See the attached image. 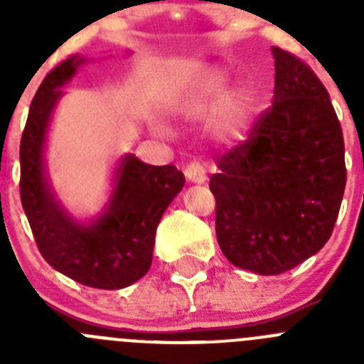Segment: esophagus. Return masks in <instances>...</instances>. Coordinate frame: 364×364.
Here are the masks:
<instances>
[{"mask_svg": "<svg viewBox=\"0 0 364 364\" xmlns=\"http://www.w3.org/2000/svg\"><path fill=\"white\" fill-rule=\"evenodd\" d=\"M184 173L186 176H188L189 182H195V184H202V182H205V167L202 166L198 160L189 162L188 166H186Z\"/></svg>", "mask_w": 364, "mask_h": 364, "instance_id": "obj_1", "label": "esophagus"}]
</instances>
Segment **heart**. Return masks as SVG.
Here are the masks:
<instances>
[{"mask_svg":"<svg viewBox=\"0 0 364 364\" xmlns=\"http://www.w3.org/2000/svg\"><path fill=\"white\" fill-rule=\"evenodd\" d=\"M222 82L220 80H211L205 83L197 95L184 104V111L189 114H200L205 112L213 105L215 100L220 96ZM247 120H250V102L244 95H235L228 98L222 104L220 112H218V125L226 134H240L246 129Z\"/></svg>","mask_w":364,"mask_h":364,"instance_id":"obj_1","label":"heart"}]
</instances>
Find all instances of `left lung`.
Here are the masks:
<instances>
[{
  "instance_id": "1",
  "label": "left lung",
  "mask_w": 364,
  "mask_h": 364,
  "mask_svg": "<svg viewBox=\"0 0 364 364\" xmlns=\"http://www.w3.org/2000/svg\"><path fill=\"white\" fill-rule=\"evenodd\" d=\"M273 104L211 175L215 231L237 268L279 275L328 242L345 195V140L330 95L295 54L273 47Z\"/></svg>"
}]
</instances>
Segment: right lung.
<instances>
[{
    "label": "right lung",
    "instance_id": "add662e5",
    "mask_svg": "<svg viewBox=\"0 0 364 364\" xmlns=\"http://www.w3.org/2000/svg\"><path fill=\"white\" fill-rule=\"evenodd\" d=\"M83 60L58 63L32 98L19 144V195L38 250L54 269L83 286L120 290L144 277L153 260L154 233L164 211L184 186L175 166H149L125 156L107 213L82 226L54 200L43 173V142L50 112Z\"/></svg>",
    "mask_w": 364,
    "mask_h": 364
}]
</instances>
